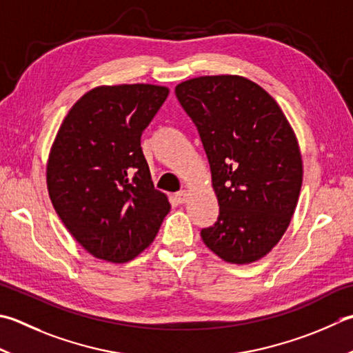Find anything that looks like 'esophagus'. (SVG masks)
I'll use <instances>...</instances> for the list:
<instances>
[{
    "label": "esophagus",
    "instance_id": "esophagus-1",
    "mask_svg": "<svg viewBox=\"0 0 353 353\" xmlns=\"http://www.w3.org/2000/svg\"><path fill=\"white\" fill-rule=\"evenodd\" d=\"M188 197H190V192L186 191V190L176 192V196H174V199H176V202H177V203H185L186 200H188Z\"/></svg>",
    "mask_w": 353,
    "mask_h": 353
}]
</instances>
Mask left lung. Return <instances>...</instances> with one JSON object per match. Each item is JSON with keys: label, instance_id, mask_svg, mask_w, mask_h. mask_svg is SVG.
<instances>
[{"label": "left lung", "instance_id": "obj_1", "mask_svg": "<svg viewBox=\"0 0 353 353\" xmlns=\"http://www.w3.org/2000/svg\"><path fill=\"white\" fill-rule=\"evenodd\" d=\"M176 96L199 130L220 206L203 243L226 263L263 259L291 223L303 183L291 123L263 87L239 74L183 81Z\"/></svg>", "mask_w": 353, "mask_h": 353}]
</instances>
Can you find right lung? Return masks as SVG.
I'll use <instances>...</instances> for the list:
<instances>
[{
    "instance_id": "right-lung-1",
    "label": "right lung",
    "mask_w": 353,
    "mask_h": 353,
    "mask_svg": "<svg viewBox=\"0 0 353 353\" xmlns=\"http://www.w3.org/2000/svg\"><path fill=\"white\" fill-rule=\"evenodd\" d=\"M168 93L153 84L94 87L68 110L52 143L48 196L68 232L96 259L133 260L171 210L141 148L142 131Z\"/></svg>"
}]
</instances>
